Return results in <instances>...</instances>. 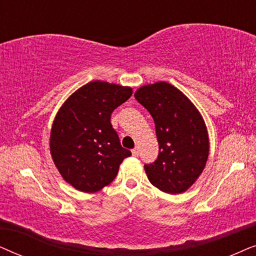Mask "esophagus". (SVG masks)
<instances>
[{
    "instance_id": "esophagus-1",
    "label": "esophagus",
    "mask_w": 256,
    "mask_h": 256,
    "mask_svg": "<svg viewBox=\"0 0 256 256\" xmlns=\"http://www.w3.org/2000/svg\"><path fill=\"white\" fill-rule=\"evenodd\" d=\"M139 154V148H134V150H132V156H137Z\"/></svg>"
}]
</instances>
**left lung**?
Returning a JSON list of instances; mask_svg holds the SVG:
<instances>
[{"mask_svg": "<svg viewBox=\"0 0 256 256\" xmlns=\"http://www.w3.org/2000/svg\"><path fill=\"white\" fill-rule=\"evenodd\" d=\"M134 97L152 116L158 138V158L144 165L150 182L165 193L185 192L208 158V134L202 114L166 82L142 86Z\"/></svg>", "mask_w": 256, "mask_h": 256, "instance_id": "8db88e82", "label": "left lung"}]
</instances>
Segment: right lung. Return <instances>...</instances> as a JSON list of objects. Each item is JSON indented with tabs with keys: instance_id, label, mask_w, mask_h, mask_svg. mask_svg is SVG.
Listing matches in <instances>:
<instances>
[{
	"instance_id": "1",
	"label": "right lung",
	"mask_w": 256,
	"mask_h": 256,
	"mask_svg": "<svg viewBox=\"0 0 256 256\" xmlns=\"http://www.w3.org/2000/svg\"><path fill=\"white\" fill-rule=\"evenodd\" d=\"M132 88L94 80L68 98L54 118L50 152L66 182L82 192H97L117 176L131 151L122 148L111 114Z\"/></svg>"
}]
</instances>
